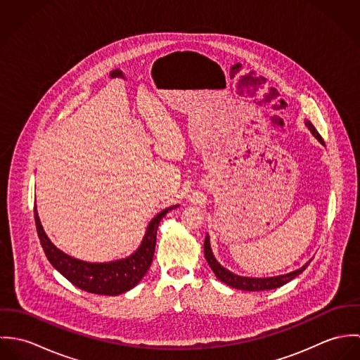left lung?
I'll list each match as a JSON object with an SVG mask.
<instances>
[{
	"label": "left lung",
	"mask_w": 360,
	"mask_h": 360,
	"mask_svg": "<svg viewBox=\"0 0 360 360\" xmlns=\"http://www.w3.org/2000/svg\"><path fill=\"white\" fill-rule=\"evenodd\" d=\"M307 126L309 127V130L313 133V136L321 143L324 144L321 136L317 133V130L314 129V126L310 123V120H307ZM204 252H205V259L210 266V269L213 270V273L216 274V277L223 281L224 284L233 287V288H237V290H241V291H264V290H274V288H278L284 284H287L288 281H291L292 278H295L297 276H300L307 267H308L309 262L302 266L301 269L292 271V273H288V274H283V276H277V277H267V278H250V277H241V276H237V274H233L231 271L226 270L212 254V250H210V244H209V237L206 236L205 241H204Z\"/></svg>",
	"instance_id": "left-lung-1"
}]
</instances>
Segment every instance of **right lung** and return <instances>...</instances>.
<instances>
[{
	"label": "right lung",
	"mask_w": 360,
	"mask_h": 360,
	"mask_svg": "<svg viewBox=\"0 0 360 360\" xmlns=\"http://www.w3.org/2000/svg\"><path fill=\"white\" fill-rule=\"evenodd\" d=\"M177 206L167 207L156 214L147 227V233L140 248L129 257L120 259L109 263H89L75 257H68L49 240L46 236L36 206H34V221L37 227V234L41 243V247L49 257L52 266L73 285L77 288L98 294V295H119L133 287H136L140 280L146 276L147 270L151 266L154 257L155 244H156V231L162 217L172 209Z\"/></svg>",
	"instance_id": "1"
}]
</instances>
